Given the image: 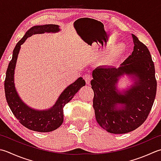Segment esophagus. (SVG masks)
<instances>
[{
    "label": "esophagus",
    "instance_id": "esophagus-1",
    "mask_svg": "<svg viewBox=\"0 0 161 161\" xmlns=\"http://www.w3.org/2000/svg\"><path fill=\"white\" fill-rule=\"evenodd\" d=\"M84 79L86 81V84H90L91 80V75L89 74H86L84 76Z\"/></svg>",
    "mask_w": 161,
    "mask_h": 161
}]
</instances>
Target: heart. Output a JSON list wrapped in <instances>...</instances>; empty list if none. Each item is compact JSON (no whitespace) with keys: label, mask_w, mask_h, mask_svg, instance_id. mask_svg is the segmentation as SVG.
Here are the masks:
<instances>
[{"label":"heart","mask_w":161,"mask_h":161,"mask_svg":"<svg viewBox=\"0 0 161 161\" xmlns=\"http://www.w3.org/2000/svg\"><path fill=\"white\" fill-rule=\"evenodd\" d=\"M125 50V45L124 44H119L109 50L108 54L105 57V62L107 64L112 65L115 64L116 61L123 55Z\"/></svg>","instance_id":"b5f03b06"}]
</instances>
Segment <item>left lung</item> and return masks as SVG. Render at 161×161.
<instances>
[{"label": "left lung", "instance_id": "obj_1", "mask_svg": "<svg viewBox=\"0 0 161 161\" xmlns=\"http://www.w3.org/2000/svg\"><path fill=\"white\" fill-rule=\"evenodd\" d=\"M132 54L119 68L97 67L92 72L93 107L100 126L109 133L124 134L146 121L156 97L155 67L146 45L132 34ZM132 76L134 84L127 90L117 89L119 78Z\"/></svg>", "mask_w": 161, "mask_h": 161}]
</instances>
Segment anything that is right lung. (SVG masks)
I'll return each instance as SVG.
<instances>
[{
    "mask_svg": "<svg viewBox=\"0 0 161 161\" xmlns=\"http://www.w3.org/2000/svg\"><path fill=\"white\" fill-rule=\"evenodd\" d=\"M59 31V26L56 24H46L31 28L16 45L13 50L12 60L9 61L6 71L5 80L6 100L12 112L20 124L31 130L47 133L54 130L61 126L64 122V107L65 104L70 102L75 93L86 84V81L82 77H79L63 91L53 106L45 110H37L28 107L22 101L15 89L14 82V69L21 45L28 37L33 34L45 32L57 33Z\"/></svg>",
    "mask_w": 161,
    "mask_h": 161,
    "instance_id": "1",
    "label": "right lung"
}]
</instances>
